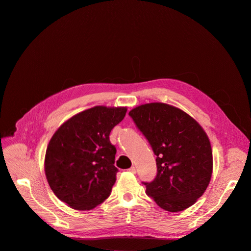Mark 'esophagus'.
Wrapping results in <instances>:
<instances>
[{
	"instance_id": "obj_1",
	"label": "esophagus",
	"mask_w": 251,
	"mask_h": 251,
	"mask_svg": "<svg viewBox=\"0 0 251 251\" xmlns=\"http://www.w3.org/2000/svg\"><path fill=\"white\" fill-rule=\"evenodd\" d=\"M128 171H129V172H131V173H136V168L135 167H131L130 169H128Z\"/></svg>"
}]
</instances>
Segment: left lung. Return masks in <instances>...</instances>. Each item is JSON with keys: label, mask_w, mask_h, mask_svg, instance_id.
<instances>
[{"label": "left lung", "mask_w": 251, "mask_h": 251, "mask_svg": "<svg viewBox=\"0 0 251 251\" xmlns=\"http://www.w3.org/2000/svg\"><path fill=\"white\" fill-rule=\"evenodd\" d=\"M156 155V176L142 182L147 194L168 212L191 206L205 191L213 172L207 135L185 112L162 102L139 105L129 112Z\"/></svg>", "instance_id": "obj_1"}]
</instances>
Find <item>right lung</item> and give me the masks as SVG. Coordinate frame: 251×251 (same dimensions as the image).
<instances>
[{"label":"right lung","instance_id":"right-lung-1","mask_svg":"<svg viewBox=\"0 0 251 251\" xmlns=\"http://www.w3.org/2000/svg\"><path fill=\"white\" fill-rule=\"evenodd\" d=\"M126 112L101 105L88 109L66 121L50 140L46 176L52 192L70 207L88 210L110 196L118 172L110 133Z\"/></svg>","mask_w":251,"mask_h":251}]
</instances>
